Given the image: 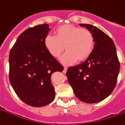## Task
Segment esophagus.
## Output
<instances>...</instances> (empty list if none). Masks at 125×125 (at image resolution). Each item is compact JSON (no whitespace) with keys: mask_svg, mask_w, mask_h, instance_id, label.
<instances>
[{"mask_svg":"<svg viewBox=\"0 0 125 125\" xmlns=\"http://www.w3.org/2000/svg\"><path fill=\"white\" fill-rule=\"evenodd\" d=\"M67 68L66 67H64V70H63V71H62V72H63V73H66V72H67Z\"/></svg>","mask_w":125,"mask_h":125,"instance_id":"obj_1","label":"esophagus"}]
</instances>
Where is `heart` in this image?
Here are the masks:
<instances>
[{"label":"heart","mask_w":125,"mask_h":125,"mask_svg":"<svg viewBox=\"0 0 125 125\" xmlns=\"http://www.w3.org/2000/svg\"><path fill=\"white\" fill-rule=\"evenodd\" d=\"M44 46L52 57L60 58L64 49L67 51L61 58L64 65H72L86 60L93 53L94 38L91 32L71 24L60 26L55 31V36L47 35Z\"/></svg>","instance_id":"heart-1"}]
</instances>
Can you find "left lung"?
I'll return each instance as SVG.
<instances>
[{"label":"left lung","mask_w":125,"mask_h":125,"mask_svg":"<svg viewBox=\"0 0 125 125\" xmlns=\"http://www.w3.org/2000/svg\"><path fill=\"white\" fill-rule=\"evenodd\" d=\"M94 38L93 53L81 64L70 67L67 76L76 97L85 103L99 102L108 97L115 87L120 62L115 44L96 26L81 24Z\"/></svg>","instance_id":"obj_1"}]
</instances>
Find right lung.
Here are the masks:
<instances>
[{"label":"right lung","mask_w":125,"mask_h":125,"mask_svg":"<svg viewBox=\"0 0 125 125\" xmlns=\"http://www.w3.org/2000/svg\"><path fill=\"white\" fill-rule=\"evenodd\" d=\"M48 24L29 28L17 38L9 55L10 81L17 96L34 107L50 104L55 96L51 74L64 67L44 46Z\"/></svg>","instance_id":"obj_1"}]
</instances>
